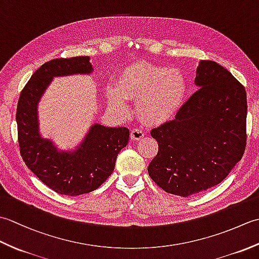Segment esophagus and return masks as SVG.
I'll use <instances>...</instances> for the list:
<instances>
[{
    "label": "esophagus",
    "mask_w": 259,
    "mask_h": 259,
    "mask_svg": "<svg viewBox=\"0 0 259 259\" xmlns=\"http://www.w3.org/2000/svg\"><path fill=\"white\" fill-rule=\"evenodd\" d=\"M144 137H145V134H144V131H142L141 129L135 128V129L131 130V133H130L131 140L138 141V140H141L142 138H144Z\"/></svg>",
    "instance_id": "obj_1"
}]
</instances>
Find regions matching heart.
Wrapping results in <instances>:
<instances>
[{
    "instance_id": "b5f03b06",
    "label": "heart",
    "mask_w": 259,
    "mask_h": 259,
    "mask_svg": "<svg viewBox=\"0 0 259 259\" xmlns=\"http://www.w3.org/2000/svg\"><path fill=\"white\" fill-rule=\"evenodd\" d=\"M186 92L187 81L179 70L140 62L122 70L117 84L108 88V98L119 109L125 108L128 99L138 100L142 122L160 125L178 113Z\"/></svg>"
}]
</instances>
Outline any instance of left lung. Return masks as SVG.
I'll use <instances>...</instances> for the list:
<instances>
[{
	"label": "left lung",
	"instance_id": "8db88e82",
	"mask_svg": "<svg viewBox=\"0 0 259 259\" xmlns=\"http://www.w3.org/2000/svg\"><path fill=\"white\" fill-rule=\"evenodd\" d=\"M195 83L199 89L176 118L151 130L158 153L148 172L161 189L181 197L221 184L247 144L244 85L210 60L200 61Z\"/></svg>",
	"mask_w": 259,
	"mask_h": 259
}]
</instances>
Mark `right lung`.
Instances as JSON below:
<instances>
[{
    "label": "right lung",
    "mask_w": 259,
    "mask_h": 259,
    "mask_svg": "<svg viewBox=\"0 0 259 259\" xmlns=\"http://www.w3.org/2000/svg\"><path fill=\"white\" fill-rule=\"evenodd\" d=\"M89 57L60 58L38 68L22 90L18 109V140L22 159L31 171L58 194L79 196L98 189L114 169L119 151L128 144L124 126H91L74 152H58L48 139L41 138L37 124V102L53 76L90 73Z\"/></svg>",
    "instance_id": "1"
}]
</instances>
